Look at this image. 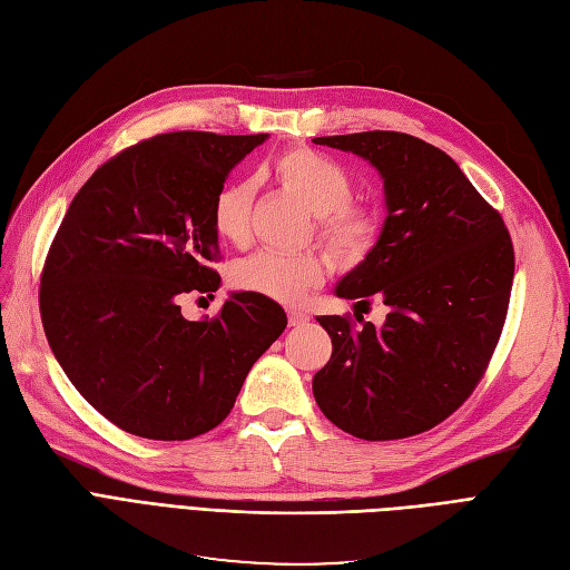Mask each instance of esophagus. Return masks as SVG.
<instances>
[{"mask_svg": "<svg viewBox=\"0 0 570 570\" xmlns=\"http://www.w3.org/2000/svg\"><path fill=\"white\" fill-rule=\"evenodd\" d=\"M287 321H289L292 327H299V325H304V323L308 321V316H306L304 312H295V308H289V312H287Z\"/></svg>", "mask_w": 570, "mask_h": 570, "instance_id": "esophagus-1", "label": "esophagus"}]
</instances>
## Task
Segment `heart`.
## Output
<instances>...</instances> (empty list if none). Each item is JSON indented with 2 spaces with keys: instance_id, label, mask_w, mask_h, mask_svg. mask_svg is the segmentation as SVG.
<instances>
[{
  "instance_id": "1",
  "label": "heart",
  "mask_w": 570,
  "mask_h": 570,
  "mask_svg": "<svg viewBox=\"0 0 570 570\" xmlns=\"http://www.w3.org/2000/svg\"><path fill=\"white\" fill-rule=\"evenodd\" d=\"M273 174L292 197L316 216V237L337 266H358L381 237V216L368 204L352 199V180L340 164L308 147H292L273 161ZM254 183L223 185L212 204L214 233L233 245H245L252 230ZM325 258L316 252H256L230 268V283L252 295L295 304L321 285Z\"/></svg>"
}]
</instances>
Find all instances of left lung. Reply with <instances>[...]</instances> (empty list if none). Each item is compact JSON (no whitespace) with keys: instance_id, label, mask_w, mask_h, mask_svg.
Segmentation results:
<instances>
[{"instance_id":"left-lung-1","label":"left lung","mask_w":570,"mask_h":570,"mask_svg":"<svg viewBox=\"0 0 570 570\" xmlns=\"http://www.w3.org/2000/svg\"><path fill=\"white\" fill-rule=\"evenodd\" d=\"M377 168L387 218L373 252L335 287L383 299L381 327L318 316L333 340L314 375L327 421L358 440L425 433L469 400L502 335L513 283L511 235L456 161L394 130L314 137Z\"/></svg>"}]
</instances>
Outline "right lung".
<instances>
[{"label":"right lung","mask_w":570,"mask_h":570,"mask_svg":"<svg viewBox=\"0 0 570 570\" xmlns=\"http://www.w3.org/2000/svg\"><path fill=\"white\" fill-rule=\"evenodd\" d=\"M266 137L178 130L124 149L78 189L47 252L49 347L85 402L130 435L209 433L285 331L283 306L252 292H233L212 321L180 314L185 295L220 285L212 204Z\"/></svg>","instance_id":"add662e5"}]
</instances>
